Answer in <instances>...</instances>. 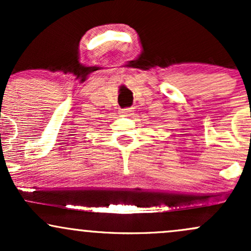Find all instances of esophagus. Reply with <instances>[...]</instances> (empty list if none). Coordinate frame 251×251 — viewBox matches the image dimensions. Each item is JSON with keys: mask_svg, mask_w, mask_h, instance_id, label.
Segmentation results:
<instances>
[{"mask_svg": "<svg viewBox=\"0 0 251 251\" xmlns=\"http://www.w3.org/2000/svg\"><path fill=\"white\" fill-rule=\"evenodd\" d=\"M132 112H133V108L132 107H126V108H122L120 109V113L123 114V116H131Z\"/></svg>", "mask_w": 251, "mask_h": 251, "instance_id": "obj_1", "label": "esophagus"}]
</instances>
